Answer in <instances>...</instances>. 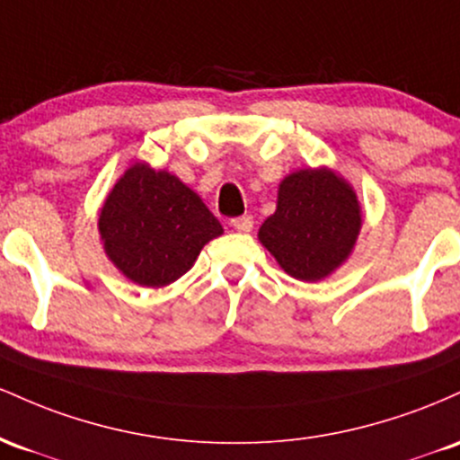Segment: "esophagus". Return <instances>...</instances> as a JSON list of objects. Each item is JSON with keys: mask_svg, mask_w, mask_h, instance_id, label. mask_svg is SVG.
I'll list each match as a JSON object with an SVG mask.
<instances>
[{"mask_svg": "<svg viewBox=\"0 0 460 460\" xmlns=\"http://www.w3.org/2000/svg\"><path fill=\"white\" fill-rule=\"evenodd\" d=\"M230 226L236 232H250L254 228V221H252V217H234V219L230 221Z\"/></svg>", "mask_w": 460, "mask_h": 460, "instance_id": "esophagus-1", "label": "esophagus"}]
</instances>
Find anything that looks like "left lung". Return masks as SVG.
Returning <instances> with one entry per match:
<instances>
[{
	"instance_id": "8db88e82",
	"label": "left lung",
	"mask_w": 460,
	"mask_h": 460,
	"mask_svg": "<svg viewBox=\"0 0 460 460\" xmlns=\"http://www.w3.org/2000/svg\"><path fill=\"white\" fill-rule=\"evenodd\" d=\"M360 228L352 184L330 167H308L278 184L276 213L261 226L258 241L288 276L319 282L352 256Z\"/></svg>"
}]
</instances>
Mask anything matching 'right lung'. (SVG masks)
I'll return each instance as SVG.
<instances>
[{
    "mask_svg": "<svg viewBox=\"0 0 460 460\" xmlns=\"http://www.w3.org/2000/svg\"><path fill=\"white\" fill-rule=\"evenodd\" d=\"M108 261L138 287L182 278L208 241L224 234L193 189L167 169L134 163L106 195L97 219Z\"/></svg>",
    "mask_w": 460,
    "mask_h": 460,
    "instance_id": "add662e5",
    "label": "right lung"
}]
</instances>
